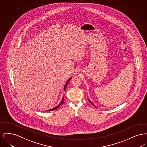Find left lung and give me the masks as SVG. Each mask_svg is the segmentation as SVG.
I'll return each instance as SVG.
<instances>
[{
  "instance_id": "1",
  "label": "left lung",
  "mask_w": 147,
  "mask_h": 147,
  "mask_svg": "<svg viewBox=\"0 0 147 147\" xmlns=\"http://www.w3.org/2000/svg\"><path fill=\"white\" fill-rule=\"evenodd\" d=\"M89 101H90V103H91V104H92V105H94V106H95V105H94V104H92V102H91V101H90V100H89Z\"/></svg>"
}]
</instances>
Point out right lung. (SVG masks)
I'll return each instance as SVG.
<instances>
[{
  "label": "right lung",
  "mask_w": 147,
  "mask_h": 147,
  "mask_svg": "<svg viewBox=\"0 0 147 147\" xmlns=\"http://www.w3.org/2000/svg\"><path fill=\"white\" fill-rule=\"evenodd\" d=\"M71 78H69V79H68V80L67 82V83H66V84L65 85V86H64V91H65V89H66V87L67 86V84L68 83V82H69V81L70 80V79H71ZM63 102H64V97H63V98H62V101H61V102H60V104H59V105H58V106H57L56 107H54L53 109H51V110H48V111H53V110H55L56 109H57L61 105H62L63 104Z\"/></svg>",
  "instance_id": "add662e5"
}]
</instances>
